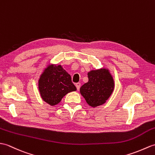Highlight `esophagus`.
Segmentation results:
<instances>
[{
	"label": "esophagus",
	"mask_w": 155,
	"mask_h": 155,
	"mask_svg": "<svg viewBox=\"0 0 155 155\" xmlns=\"http://www.w3.org/2000/svg\"><path fill=\"white\" fill-rule=\"evenodd\" d=\"M75 86H76V87H77V89L78 90L80 89V87H81V83H79V82H78V83H76L75 84Z\"/></svg>",
	"instance_id": "obj_1"
}]
</instances>
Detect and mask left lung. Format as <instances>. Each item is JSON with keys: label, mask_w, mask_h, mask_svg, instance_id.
<instances>
[{"label": "left lung", "mask_w": 155, "mask_h": 155, "mask_svg": "<svg viewBox=\"0 0 155 155\" xmlns=\"http://www.w3.org/2000/svg\"><path fill=\"white\" fill-rule=\"evenodd\" d=\"M88 81L80 88L81 95L90 106L105 104L114 90V81L109 69L102 68L88 73Z\"/></svg>", "instance_id": "1"}]
</instances>
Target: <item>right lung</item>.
I'll return each instance as SVG.
<instances>
[{
	"label": "right lung",
	"mask_w": 155,
	"mask_h": 155,
	"mask_svg": "<svg viewBox=\"0 0 155 155\" xmlns=\"http://www.w3.org/2000/svg\"><path fill=\"white\" fill-rule=\"evenodd\" d=\"M38 88L43 100L51 106L59 104L68 93L77 91L71 75L60 64H53L48 65L40 75Z\"/></svg>",
	"instance_id": "add662e5"
}]
</instances>
